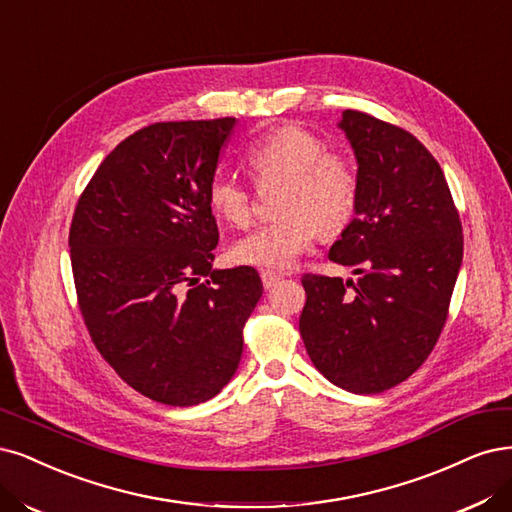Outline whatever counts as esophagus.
Here are the masks:
<instances>
[{"mask_svg":"<svg viewBox=\"0 0 512 512\" xmlns=\"http://www.w3.org/2000/svg\"><path fill=\"white\" fill-rule=\"evenodd\" d=\"M260 279H262L264 290H271V288L277 284V281L281 279V275L275 273V271H262V273H260Z\"/></svg>","mask_w":512,"mask_h":512,"instance_id":"esophagus-1","label":"esophagus"}]
</instances>
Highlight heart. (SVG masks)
<instances>
[{
    "label": "heart",
    "mask_w": 512,
    "mask_h": 512,
    "mask_svg": "<svg viewBox=\"0 0 512 512\" xmlns=\"http://www.w3.org/2000/svg\"><path fill=\"white\" fill-rule=\"evenodd\" d=\"M258 184L284 180L279 218L235 241L231 256L258 269H290L309 250L317 228L322 235L343 231L358 205V175L347 158L326 150L315 133L281 125L245 152ZM211 211L224 222L245 228L254 218L252 192L233 175L216 173L207 188Z\"/></svg>",
    "instance_id": "b5f03b06"
}]
</instances>
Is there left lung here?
Masks as SVG:
<instances>
[{
  "instance_id": "obj_1",
  "label": "left lung",
  "mask_w": 512,
  "mask_h": 512,
  "mask_svg": "<svg viewBox=\"0 0 512 512\" xmlns=\"http://www.w3.org/2000/svg\"><path fill=\"white\" fill-rule=\"evenodd\" d=\"M339 129L356 154L358 205L328 258L358 279L305 275L298 330L330 383L379 394L409 379L440 337L462 267V222L417 137L356 110Z\"/></svg>"
}]
</instances>
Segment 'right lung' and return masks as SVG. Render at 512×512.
Masks as SVG:
<instances>
[{
  "label": "right lung",
  "instance_id": "add662e5",
  "mask_svg": "<svg viewBox=\"0 0 512 512\" xmlns=\"http://www.w3.org/2000/svg\"><path fill=\"white\" fill-rule=\"evenodd\" d=\"M235 118L156 122L120 142L76 205L69 252L88 334L150 400L192 407L222 392L262 296L256 269H211L207 188Z\"/></svg>",
  "mask_w": 512,
  "mask_h": 512
}]
</instances>
